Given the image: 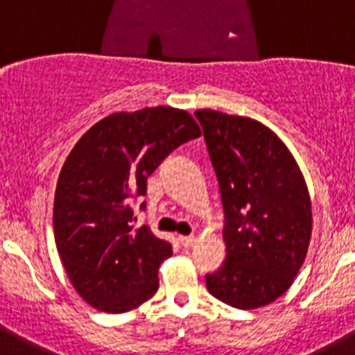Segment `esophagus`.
<instances>
[{"instance_id":"esophagus-1","label":"esophagus","mask_w":355,"mask_h":355,"mask_svg":"<svg viewBox=\"0 0 355 355\" xmlns=\"http://www.w3.org/2000/svg\"><path fill=\"white\" fill-rule=\"evenodd\" d=\"M180 243L183 247H192L196 243V236H180Z\"/></svg>"}]
</instances>
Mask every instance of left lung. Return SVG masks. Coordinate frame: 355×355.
Masks as SVG:
<instances>
[{"label": "left lung", "mask_w": 355, "mask_h": 355, "mask_svg": "<svg viewBox=\"0 0 355 355\" xmlns=\"http://www.w3.org/2000/svg\"><path fill=\"white\" fill-rule=\"evenodd\" d=\"M220 187L225 263L206 275L215 299L258 309L286 293L311 240V199L286 144L256 119L197 110Z\"/></svg>", "instance_id": "1"}]
</instances>
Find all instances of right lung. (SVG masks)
<instances>
[{"label":"right lung","instance_id":"1","mask_svg":"<svg viewBox=\"0 0 355 355\" xmlns=\"http://www.w3.org/2000/svg\"><path fill=\"white\" fill-rule=\"evenodd\" d=\"M197 137L188 112L155 106L101 119L69 153L55 190V243L74 290L99 311H131L158 290L172 247L147 225L133 227L131 202L163 158Z\"/></svg>","mask_w":355,"mask_h":355}]
</instances>
